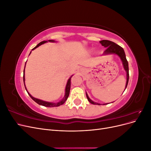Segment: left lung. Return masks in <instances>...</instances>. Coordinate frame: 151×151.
Wrapping results in <instances>:
<instances>
[{
	"instance_id": "left-lung-1",
	"label": "left lung",
	"mask_w": 151,
	"mask_h": 151,
	"mask_svg": "<svg viewBox=\"0 0 151 151\" xmlns=\"http://www.w3.org/2000/svg\"><path fill=\"white\" fill-rule=\"evenodd\" d=\"M99 43L101 44L102 46L104 47L105 48H106V50H105L103 53L104 55H112V54H115L118 55L120 58V60L122 62V64L123 66V68H124L125 70L126 71V74H127V82H126V85H125V89L127 88V86L128 85V83H129V63H128V61L126 58V55L124 52V50L122 47H121L119 45L116 44L115 43H114L113 42H111V41L106 40H103L100 41ZM86 97L88 98V100L89 101V103L93 104H97V105H105V104H108V103H104V104H99L98 103H96L93 101V100H91L89 96L86 92ZM113 103V102H112Z\"/></svg>"
}]
</instances>
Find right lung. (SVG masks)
Returning a JSON list of instances; mask_svg holds the SVG:
<instances>
[{
	"mask_svg": "<svg viewBox=\"0 0 151 151\" xmlns=\"http://www.w3.org/2000/svg\"><path fill=\"white\" fill-rule=\"evenodd\" d=\"M56 42L55 41V40H48L47 41H43V42H40V43H38L36 46L33 48V49H32V50H34L35 49H36V48H38V47H40V45H42L45 43H47V42ZM31 52H30L29 55L31 54ZM26 63H25V67H26ZM25 67H24V72H23V81H24V86H25V89L27 91V93H28V94L29 95V96L31 98V99L33 100V101H35L36 103H38V104L40 105H42V106H46V107H57V106H60V105L63 104V103H64L66 100L67 99L68 96H69V93H70V83H71V77L73 76V75L72 76H70V77L69 79H68L67 81V84H66V86H65V95H64V97H63L62 98V99L61 100V101H58L57 103H53V102H48V101H43V100H42V99H38V98H35L34 97L32 96L29 94V93L28 91V90H27L26 88V86H25V76H24V71H25Z\"/></svg>",
	"mask_w": 151,
	"mask_h": 151,
	"instance_id": "obj_1",
	"label": "right lung"
}]
</instances>
